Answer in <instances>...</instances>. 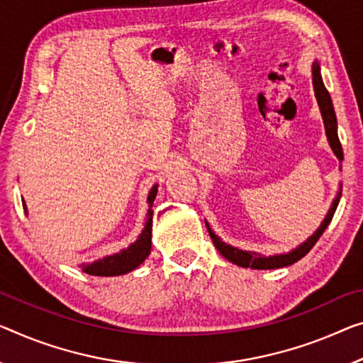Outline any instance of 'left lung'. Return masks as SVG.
<instances>
[{
  "mask_svg": "<svg viewBox=\"0 0 363 363\" xmlns=\"http://www.w3.org/2000/svg\"><path fill=\"white\" fill-rule=\"evenodd\" d=\"M311 74H313L315 97H316L318 105H320V111L323 116V123H325L328 143H330V146L333 149V152L336 154V157L339 160H344L342 146H341V141H339V136H337V120H336V113H334L333 100H331L330 92L326 91L325 84H323L320 65H318V61H315L313 66H311ZM339 198H341V189L337 191V196L334 198L331 208H330V211H328V214L325 217V220L321 222V225L318 227V230L313 233V235H311L310 238H306V242H303L300 247L294 248L292 252L282 253V255L261 256L259 253H255V252H245V250H238L235 247L227 245L225 242H222V240L217 237L213 230H211L208 222H206V227H208V232H209L211 238H213L216 248L219 250V253L224 256L225 259L230 261V263L242 266V267H252V269H277V267L291 266L294 263H297L298 259H302L303 256L315 247V243L320 240L323 232L326 230V227L330 225L333 216H334V213H336Z\"/></svg>",
  "mask_w": 363,
  "mask_h": 363,
  "instance_id": "left-lung-1",
  "label": "left lung"
}]
</instances>
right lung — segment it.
<instances>
[{
	"label": "right lung",
	"mask_w": 363,
	"mask_h": 363,
	"mask_svg": "<svg viewBox=\"0 0 363 363\" xmlns=\"http://www.w3.org/2000/svg\"><path fill=\"white\" fill-rule=\"evenodd\" d=\"M157 186L159 185H154L149 191L147 220H146V225L143 228L141 235L138 237L136 242L131 243L128 248L121 250L120 253L105 256V258L94 261L91 264L82 263L81 264L82 271L91 276H105V277L121 276L133 269H136V267L147 258L150 253V245H152V242H150V237H152V203L155 199V194H157ZM22 206H24V211L27 213L26 203Z\"/></svg>",
	"instance_id": "1"
}]
</instances>
